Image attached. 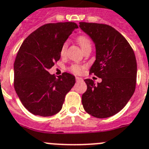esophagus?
Masks as SVG:
<instances>
[{"mask_svg":"<svg viewBox=\"0 0 149 149\" xmlns=\"http://www.w3.org/2000/svg\"><path fill=\"white\" fill-rule=\"evenodd\" d=\"M83 78L81 77H76V81L77 82H80V81H83Z\"/></svg>","mask_w":149,"mask_h":149,"instance_id":"esophagus-1","label":"esophagus"}]
</instances>
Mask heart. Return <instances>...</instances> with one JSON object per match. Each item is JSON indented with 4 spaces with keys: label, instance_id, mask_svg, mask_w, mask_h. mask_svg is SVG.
I'll list each match as a JSON object with an SVG mask.
<instances>
[{
    "label": "heart",
    "instance_id": "heart-1",
    "mask_svg": "<svg viewBox=\"0 0 149 149\" xmlns=\"http://www.w3.org/2000/svg\"><path fill=\"white\" fill-rule=\"evenodd\" d=\"M77 40L83 50H85L86 48L91 47V41H90L89 38L88 37L85 36V35H79L77 38ZM67 41H65L62 44L61 47V50H60V54H61V56H64L65 54L66 49H67ZM84 65H79V64H73V65H72L69 68V71H70L72 73L75 74H81L82 72H84Z\"/></svg>",
    "mask_w": 149,
    "mask_h": 149
}]
</instances>
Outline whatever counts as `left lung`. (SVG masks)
<instances>
[{
    "label": "left lung",
    "instance_id": "obj_1",
    "mask_svg": "<svg viewBox=\"0 0 149 149\" xmlns=\"http://www.w3.org/2000/svg\"><path fill=\"white\" fill-rule=\"evenodd\" d=\"M80 27L95 43L96 60L90 69L102 79L95 84L86 79L87 90L82 104L97 118L111 117L121 111L133 95L137 81V61L132 46L115 29L106 24L80 22Z\"/></svg>",
    "mask_w": 149,
    "mask_h": 149
}]
</instances>
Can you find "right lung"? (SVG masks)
Returning a JSON list of instances; mask_svg holds the SVG:
<instances>
[{"label": "right lung", "instance_id": "right-lung-1", "mask_svg": "<svg viewBox=\"0 0 149 149\" xmlns=\"http://www.w3.org/2000/svg\"><path fill=\"white\" fill-rule=\"evenodd\" d=\"M78 26L74 22L47 24L30 34L20 46L14 63V87L22 104L35 115L59 112L75 77L63 72L56 78L48 72L61 58L60 50Z\"/></svg>", "mask_w": 149, "mask_h": 149}]
</instances>
